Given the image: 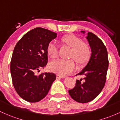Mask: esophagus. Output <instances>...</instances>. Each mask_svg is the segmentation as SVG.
Instances as JSON below:
<instances>
[{
  "mask_svg": "<svg viewBox=\"0 0 120 120\" xmlns=\"http://www.w3.org/2000/svg\"><path fill=\"white\" fill-rule=\"evenodd\" d=\"M64 77H65L64 76L60 75V74H57V75H56V78H64Z\"/></svg>",
  "mask_w": 120,
  "mask_h": 120,
  "instance_id": "1",
  "label": "esophagus"
}]
</instances>
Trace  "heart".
<instances>
[{"label": "heart", "mask_w": 120, "mask_h": 120, "mask_svg": "<svg viewBox=\"0 0 120 120\" xmlns=\"http://www.w3.org/2000/svg\"><path fill=\"white\" fill-rule=\"evenodd\" d=\"M60 41L71 48L70 57L73 58L79 65L88 61L91 56V49L89 45L83 42L79 37L74 35H68L61 38ZM47 52L51 58H55L58 55L57 43L55 41H50L47 46ZM49 69L54 73L61 75H65L75 69V64L73 59L65 60L58 59L50 63Z\"/></svg>", "instance_id": "heart-1"}]
</instances>
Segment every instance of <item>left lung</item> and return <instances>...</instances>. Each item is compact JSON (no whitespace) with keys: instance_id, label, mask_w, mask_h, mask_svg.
Listing matches in <instances>:
<instances>
[{"instance_id":"left-lung-1","label":"left lung","mask_w":120,"mask_h":120,"mask_svg":"<svg viewBox=\"0 0 120 120\" xmlns=\"http://www.w3.org/2000/svg\"><path fill=\"white\" fill-rule=\"evenodd\" d=\"M83 33V31H81ZM91 54L86 66L76 75H82L80 80H76L74 88L69 90L71 97L79 103H87L92 101L105 86L109 66L108 51L105 45L97 36L89 32L86 37Z\"/></svg>"}]
</instances>
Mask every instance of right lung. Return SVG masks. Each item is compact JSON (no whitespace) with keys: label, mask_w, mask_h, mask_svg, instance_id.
Wrapping results in <instances>:
<instances>
[{"label":"right lung","mask_w":120,"mask_h":120,"mask_svg":"<svg viewBox=\"0 0 120 120\" xmlns=\"http://www.w3.org/2000/svg\"><path fill=\"white\" fill-rule=\"evenodd\" d=\"M56 37V33L49 30L35 28L24 34L14 48L10 65L12 83L25 101L37 102L44 98L56 79L54 73L35 74L47 65V46Z\"/></svg>","instance_id":"1"}]
</instances>
